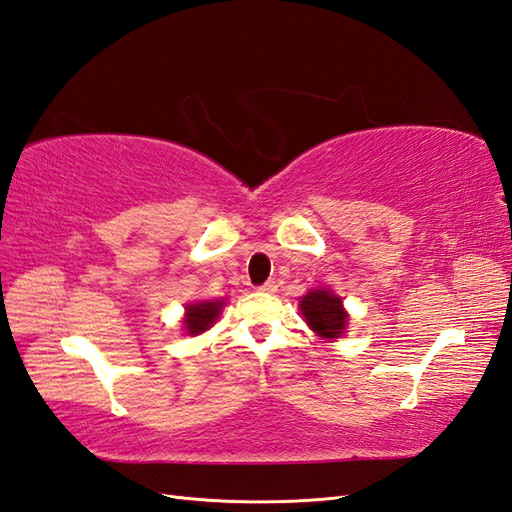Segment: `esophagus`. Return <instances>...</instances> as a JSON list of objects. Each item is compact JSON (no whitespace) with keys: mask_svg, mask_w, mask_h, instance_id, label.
I'll list each match as a JSON object with an SVG mask.
<instances>
[{"mask_svg":"<svg viewBox=\"0 0 512 512\" xmlns=\"http://www.w3.org/2000/svg\"><path fill=\"white\" fill-rule=\"evenodd\" d=\"M277 281H266L264 285H259V292H264V294H274L277 292Z\"/></svg>","mask_w":512,"mask_h":512,"instance_id":"obj_1","label":"esophagus"}]
</instances>
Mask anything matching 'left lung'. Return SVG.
Wrapping results in <instances>:
<instances>
[{
  "label": "left lung",
  "instance_id": "8db88e82",
  "mask_svg": "<svg viewBox=\"0 0 512 512\" xmlns=\"http://www.w3.org/2000/svg\"><path fill=\"white\" fill-rule=\"evenodd\" d=\"M300 313L305 316L309 329L318 337L337 339L346 333L348 313L342 298L331 290H311L300 298Z\"/></svg>",
  "mask_w": 512,
  "mask_h": 512
}]
</instances>
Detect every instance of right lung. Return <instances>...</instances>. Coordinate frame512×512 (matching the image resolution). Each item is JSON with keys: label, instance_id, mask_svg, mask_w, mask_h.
I'll use <instances>...</instances> for the list:
<instances>
[{"label": "right lung", "instance_id": "1", "mask_svg": "<svg viewBox=\"0 0 512 512\" xmlns=\"http://www.w3.org/2000/svg\"><path fill=\"white\" fill-rule=\"evenodd\" d=\"M225 300H199V303L186 305V316H183V329L188 335H201L212 329L218 320Z\"/></svg>", "mask_w": 512, "mask_h": 512}]
</instances>
